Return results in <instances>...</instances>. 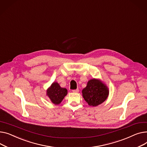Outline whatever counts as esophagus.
<instances>
[{
  "instance_id": "esophagus-1",
  "label": "esophagus",
  "mask_w": 147,
  "mask_h": 147,
  "mask_svg": "<svg viewBox=\"0 0 147 147\" xmlns=\"http://www.w3.org/2000/svg\"><path fill=\"white\" fill-rule=\"evenodd\" d=\"M72 92H79V90L78 89H76V90H72Z\"/></svg>"
}]
</instances>
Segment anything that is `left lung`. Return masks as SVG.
<instances>
[{
    "label": "left lung",
    "instance_id": "1",
    "mask_svg": "<svg viewBox=\"0 0 147 147\" xmlns=\"http://www.w3.org/2000/svg\"><path fill=\"white\" fill-rule=\"evenodd\" d=\"M82 96L88 105L97 106L108 97L109 90L106 84L97 79L90 80L82 91Z\"/></svg>",
    "mask_w": 147,
    "mask_h": 147
}]
</instances>
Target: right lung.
<instances>
[{
    "label": "right lung",
    "mask_w": 147,
    "mask_h": 147,
    "mask_svg": "<svg viewBox=\"0 0 147 147\" xmlns=\"http://www.w3.org/2000/svg\"><path fill=\"white\" fill-rule=\"evenodd\" d=\"M67 91L60 87L57 82H53L47 90V96L55 105H59L66 96Z\"/></svg>",
    "instance_id": "add662e5"
}]
</instances>
